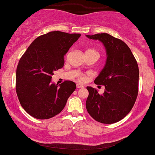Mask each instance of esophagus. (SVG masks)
<instances>
[{
	"label": "esophagus",
	"instance_id": "1",
	"mask_svg": "<svg viewBox=\"0 0 155 155\" xmlns=\"http://www.w3.org/2000/svg\"><path fill=\"white\" fill-rule=\"evenodd\" d=\"M76 86H77V88H84V85H82L81 84H79V83H78Z\"/></svg>",
	"mask_w": 155,
	"mask_h": 155
}]
</instances>
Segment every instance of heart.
<instances>
[{
	"mask_svg": "<svg viewBox=\"0 0 155 155\" xmlns=\"http://www.w3.org/2000/svg\"><path fill=\"white\" fill-rule=\"evenodd\" d=\"M89 50L94 51V50H93V49H89ZM89 50H88V51H89ZM78 79L80 80V81H84V80H85V76H84V74H81V73H79V74H78Z\"/></svg>",
	"mask_w": 155,
	"mask_h": 155,
	"instance_id": "1",
	"label": "heart"
}]
</instances>
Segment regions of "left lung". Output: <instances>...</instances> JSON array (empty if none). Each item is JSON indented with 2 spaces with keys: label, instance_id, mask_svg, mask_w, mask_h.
<instances>
[{
  "label": "left lung",
  "instance_id": "obj_1",
  "mask_svg": "<svg viewBox=\"0 0 155 155\" xmlns=\"http://www.w3.org/2000/svg\"><path fill=\"white\" fill-rule=\"evenodd\" d=\"M86 37L101 41L107 55L104 68L94 80V84L105 86L104 93L100 94L97 89L87 86L86 109L98 122L114 124L129 114L137 99L139 80L137 61L124 41L107 33L86 35Z\"/></svg>",
  "mask_w": 155,
  "mask_h": 155
}]
</instances>
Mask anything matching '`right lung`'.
Here are the masks:
<instances>
[{"mask_svg": "<svg viewBox=\"0 0 155 155\" xmlns=\"http://www.w3.org/2000/svg\"><path fill=\"white\" fill-rule=\"evenodd\" d=\"M81 34L50 31L33 41L20 59L16 70V92L21 106L37 119H49L64 109L76 84L51 82L54 71L64 65V55Z\"/></svg>", "mask_w": 155, "mask_h": 155, "instance_id": "add662e5", "label": "right lung"}]
</instances>
